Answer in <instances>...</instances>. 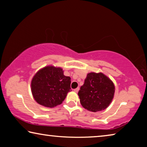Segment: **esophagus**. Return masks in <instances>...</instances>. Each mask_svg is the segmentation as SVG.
<instances>
[{
  "mask_svg": "<svg viewBox=\"0 0 147 147\" xmlns=\"http://www.w3.org/2000/svg\"><path fill=\"white\" fill-rule=\"evenodd\" d=\"M73 91H74V92H76V93H77V92H78V91H79V88H76V89H74Z\"/></svg>",
  "mask_w": 147,
  "mask_h": 147,
  "instance_id": "obj_1",
  "label": "esophagus"
}]
</instances>
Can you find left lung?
<instances>
[{
    "label": "left lung",
    "instance_id": "1",
    "mask_svg": "<svg viewBox=\"0 0 147 147\" xmlns=\"http://www.w3.org/2000/svg\"><path fill=\"white\" fill-rule=\"evenodd\" d=\"M115 90L113 82L106 75L102 73L91 72L87 74L78 94L84 108L92 112H97L109 106Z\"/></svg>",
    "mask_w": 147,
    "mask_h": 147
}]
</instances>
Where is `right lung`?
Instances as JSON below:
<instances>
[{
    "mask_svg": "<svg viewBox=\"0 0 147 147\" xmlns=\"http://www.w3.org/2000/svg\"><path fill=\"white\" fill-rule=\"evenodd\" d=\"M62 68L47 65L35 74L31 81L32 96L37 102L47 108L61 104L71 91V78Z\"/></svg>",
    "mask_w": 147,
    "mask_h": 147,
    "instance_id": "right-lung-1",
    "label": "right lung"
}]
</instances>
